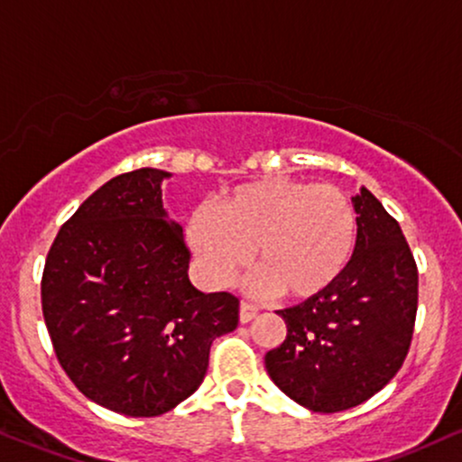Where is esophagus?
<instances>
[{
  "instance_id": "1",
  "label": "esophagus",
  "mask_w": 462,
  "mask_h": 462,
  "mask_svg": "<svg viewBox=\"0 0 462 462\" xmlns=\"http://www.w3.org/2000/svg\"><path fill=\"white\" fill-rule=\"evenodd\" d=\"M255 314H258V308L254 303L241 301V305H238V319H241V322H249L255 319Z\"/></svg>"
}]
</instances>
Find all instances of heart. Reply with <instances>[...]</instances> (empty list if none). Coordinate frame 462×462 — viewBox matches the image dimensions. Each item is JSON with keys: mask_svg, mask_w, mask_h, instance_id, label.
<instances>
[{"mask_svg": "<svg viewBox=\"0 0 462 462\" xmlns=\"http://www.w3.org/2000/svg\"><path fill=\"white\" fill-rule=\"evenodd\" d=\"M187 241L210 284H227L255 247V286L312 299L329 291L351 264L357 213L351 198L333 185L266 178L236 187L217 210H193Z\"/></svg>", "mask_w": 462, "mask_h": 462, "instance_id": "heart-1", "label": "heart"}]
</instances>
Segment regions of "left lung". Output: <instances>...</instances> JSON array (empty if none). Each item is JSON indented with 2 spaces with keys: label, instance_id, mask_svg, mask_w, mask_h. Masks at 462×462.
Masks as SVG:
<instances>
[{
  "label": "left lung",
  "instance_id": "obj_1",
  "mask_svg": "<svg viewBox=\"0 0 462 462\" xmlns=\"http://www.w3.org/2000/svg\"><path fill=\"white\" fill-rule=\"evenodd\" d=\"M357 245L340 280L280 310L286 340L264 355L271 381L316 413L381 392L407 357L418 312V266L398 221L365 187L353 198Z\"/></svg>",
  "mask_w": 462,
  "mask_h": 462
}]
</instances>
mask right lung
<instances>
[{
  "label": "right lung",
  "mask_w": 462,
  "mask_h": 462,
  "mask_svg": "<svg viewBox=\"0 0 462 462\" xmlns=\"http://www.w3.org/2000/svg\"><path fill=\"white\" fill-rule=\"evenodd\" d=\"M170 171L111 178L60 227L42 316L69 379L101 407L154 418L204 381L210 344L236 329L238 299L189 280L182 227L161 199Z\"/></svg>",
  "instance_id": "right-lung-1"
}]
</instances>
